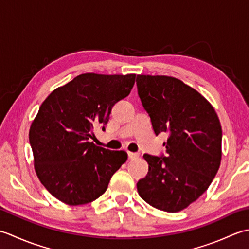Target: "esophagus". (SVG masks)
Returning <instances> with one entry per match:
<instances>
[{"mask_svg": "<svg viewBox=\"0 0 249 249\" xmlns=\"http://www.w3.org/2000/svg\"><path fill=\"white\" fill-rule=\"evenodd\" d=\"M136 158H138V154H136V153L128 152V160H136Z\"/></svg>", "mask_w": 249, "mask_h": 249, "instance_id": "34e87169", "label": "esophagus"}]
</instances>
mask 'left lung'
I'll use <instances>...</instances> for the list:
<instances>
[{
    "label": "left lung",
    "instance_id": "left-lung-1",
    "mask_svg": "<svg viewBox=\"0 0 249 249\" xmlns=\"http://www.w3.org/2000/svg\"><path fill=\"white\" fill-rule=\"evenodd\" d=\"M138 94L155 134L167 133V156L144 154L149 172L137 183L153 208L176 213L195 202L212 183L221 161V125L213 106L178 79L137 76Z\"/></svg>",
    "mask_w": 249,
    "mask_h": 249
}]
</instances>
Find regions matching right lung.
<instances>
[{
  "mask_svg": "<svg viewBox=\"0 0 249 249\" xmlns=\"http://www.w3.org/2000/svg\"><path fill=\"white\" fill-rule=\"evenodd\" d=\"M135 73L87 72L52 91L30 127L34 168L46 189L68 205L92 202L127 160L124 151L95 145L94 129L108 123L111 109L128 96Z\"/></svg>",
  "mask_w": 249,
  "mask_h": 249,
  "instance_id": "1",
  "label": "right lung"
}]
</instances>
